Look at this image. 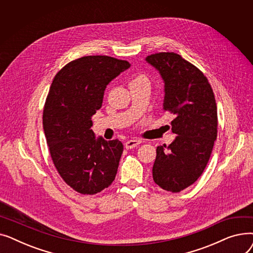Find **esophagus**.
<instances>
[{
    "mask_svg": "<svg viewBox=\"0 0 253 253\" xmlns=\"http://www.w3.org/2000/svg\"><path fill=\"white\" fill-rule=\"evenodd\" d=\"M140 143H141L140 139H129L125 142V148L127 150H131V149L137 147V145Z\"/></svg>",
    "mask_w": 253,
    "mask_h": 253,
    "instance_id": "esophagus-1",
    "label": "esophagus"
}]
</instances>
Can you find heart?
I'll use <instances>...</instances> for the list:
<instances>
[{
    "label": "heart",
    "mask_w": 253,
    "mask_h": 253,
    "mask_svg": "<svg viewBox=\"0 0 253 253\" xmlns=\"http://www.w3.org/2000/svg\"><path fill=\"white\" fill-rule=\"evenodd\" d=\"M143 78H145L144 76H138L137 78H135V80H137V79H143Z\"/></svg>",
    "instance_id": "1"
}]
</instances>
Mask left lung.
Listing matches in <instances>:
<instances>
[{"label":"left lung","instance_id":"1","mask_svg":"<svg viewBox=\"0 0 253 253\" xmlns=\"http://www.w3.org/2000/svg\"><path fill=\"white\" fill-rule=\"evenodd\" d=\"M145 61L163 79V110L174 116L171 130L177 134L168 147L157 148L153 178L178 193L201 176L209 161L217 136L214 93L204 74L174 52L155 53Z\"/></svg>","mask_w":253,"mask_h":253}]
</instances>
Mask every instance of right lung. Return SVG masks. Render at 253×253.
<instances>
[{"label": "right lung", "instance_id": "1", "mask_svg": "<svg viewBox=\"0 0 253 253\" xmlns=\"http://www.w3.org/2000/svg\"><path fill=\"white\" fill-rule=\"evenodd\" d=\"M129 68L111 56H84L53 79L43 112L45 136L59 175L80 194H97L116 177L123 144L96 138L91 117L101 108L106 86Z\"/></svg>", "mask_w": 253, "mask_h": 253}]
</instances>
